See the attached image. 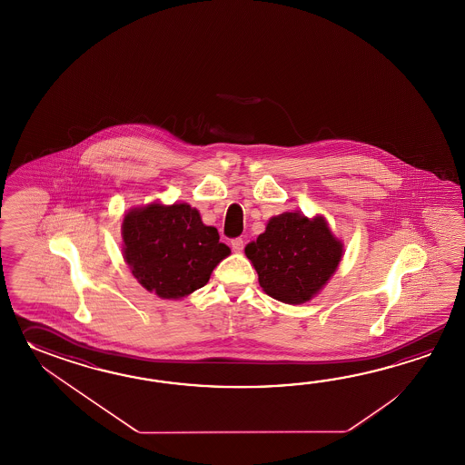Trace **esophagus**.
<instances>
[{
    "label": "esophagus",
    "instance_id": "obj_1",
    "mask_svg": "<svg viewBox=\"0 0 465 465\" xmlns=\"http://www.w3.org/2000/svg\"><path fill=\"white\" fill-rule=\"evenodd\" d=\"M231 247H232V251H234V252H242V249H244V241H242L241 237H236V239H232V241H231Z\"/></svg>",
    "mask_w": 465,
    "mask_h": 465
}]
</instances>
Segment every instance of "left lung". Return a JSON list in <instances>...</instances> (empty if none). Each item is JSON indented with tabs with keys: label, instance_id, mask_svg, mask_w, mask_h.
<instances>
[{
	"label": "left lung",
	"instance_id": "1",
	"mask_svg": "<svg viewBox=\"0 0 465 465\" xmlns=\"http://www.w3.org/2000/svg\"><path fill=\"white\" fill-rule=\"evenodd\" d=\"M264 292L286 304H302L334 274L342 244L324 218L284 213L267 223L266 231L246 246Z\"/></svg>",
	"mask_w": 465,
	"mask_h": 465
}]
</instances>
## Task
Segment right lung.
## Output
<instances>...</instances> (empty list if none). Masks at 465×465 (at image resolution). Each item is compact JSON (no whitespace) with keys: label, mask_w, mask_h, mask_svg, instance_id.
<instances>
[{"label":"right lung","mask_w":465,"mask_h":465,"mask_svg":"<svg viewBox=\"0 0 465 465\" xmlns=\"http://www.w3.org/2000/svg\"><path fill=\"white\" fill-rule=\"evenodd\" d=\"M124 259L149 292L179 299L204 286L231 249L189 204L133 209L123 221Z\"/></svg>","instance_id":"add662e5"}]
</instances>
